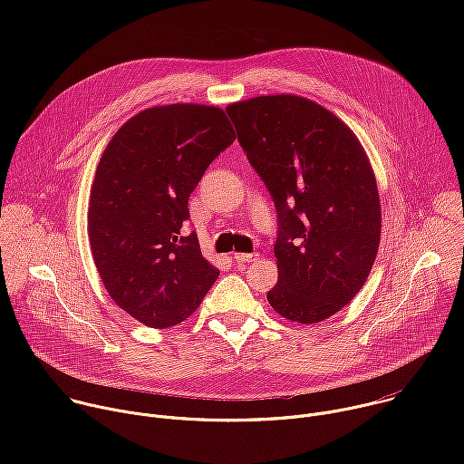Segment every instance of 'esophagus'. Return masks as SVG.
Returning <instances> with one entry per match:
<instances>
[{
	"mask_svg": "<svg viewBox=\"0 0 464 464\" xmlns=\"http://www.w3.org/2000/svg\"><path fill=\"white\" fill-rule=\"evenodd\" d=\"M256 253H235L233 255V258H235V262L237 264H246V262H253V260H256Z\"/></svg>",
	"mask_w": 464,
	"mask_h": 464,
	"instance_id": "obj_1",
	"label": "esophagus"
}]
</instances>
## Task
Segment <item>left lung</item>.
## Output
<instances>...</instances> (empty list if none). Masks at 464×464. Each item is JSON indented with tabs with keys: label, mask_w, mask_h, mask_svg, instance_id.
I'll return each mask as SVG.
<instances>
[{
	"label": "left lung",
	"mask_w": 464,
	"mask_h": 464,
	"mask_svg": "<svg viewBox=\"0 0 464 464\" xmlns=\"http://www.w3.org/2000/svg\"><path fill=\"white\" fill-rule=\"evenodd\" d=\"M247 161L277 209L276 312L303 324L340 312L365 285L380 244L369 158L333 111L297 95L226 108Z\"/></svg>",
	"instance_id": "obj_1"
}]
</instances>
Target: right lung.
I'll return each instance as SVG.
<instances>
[{
	"label": "right lung",
	"instance_id": "add662e5",
	"mask_svg": "<svg viewBox=\"0 0 464 464\" xmlns=\"http://www.w3.org/2000/svg\"><path fill=\"white\" fill-rule=\"evenodd\" d=\"M235 138L224 110L169 104L126 121L102 152L88 211L92 255L110 297L147 326L181 323L218 279L183 226L190 192Z\"/></svg>",
	"mask_w": 464,
	"mask_h": 464
}]
</instances>
